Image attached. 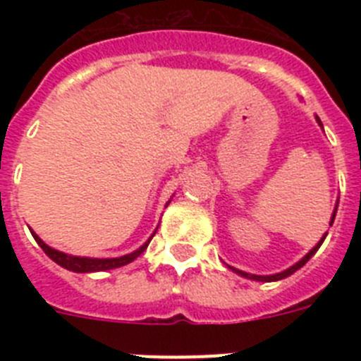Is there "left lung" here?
Returning a JSON list of instances; mask_svg holds the SVG:
<instances>
[{"label": "left lung", "instance_id": "1", "mask_svg": "<svg viewBox=\"0 0 361 361\" xmlns=\"http://www.w3.org/2000/svg\"><path fill=\"white\" fill-rule=\"evenodd\" d=\"M317 123L320 124L322 128H324V124H322V121L318 119V116H317ZM336 209H338V200H336V206H334V212H333V216H331V222H329V226H333V222H334V216H336ZM325 237H327V233H324V237L320 238V240H318V244L314 245V247H312L311 251H309L307 255H305L304 258H300L298 262L296 264H293L291 267H288V269H283V271H280V273H275V275H251V273H245V271H240V269H235V267H231V266H228L229 269L233 271V273H237V275H240V276H244V279H250V280H257V282H276V280H282V279H288V276H291L293 273H295V271H298L300 267H304L305 264L309 262V258L312 257V255L317 253L318 250H320V245H322V242L325 240Z\"/></svg>", "mask_w": 361, "mask_h": 361}]
</instances>
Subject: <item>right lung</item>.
Segmentation results:
<instances>
[{
    "mask_svg": "<svg viewBox=\"0 0 361 361\" xmlns=\"http://www.w3.org/2000/svg\"><path fill=\"white\" fill-rule=\"evenodd\" d=\"M168 204H170V200L166 202V206H168ZM157 228H159V226H157ZM157 228H155V231H157ZM155 231L152 233V237H149L148 240H146L145 244L139 247V250L132 251V253L123 255V257H116V258H92V257H75V255H68V253H63V251L54 250V247H50L49 244H44V242L41 240L39 237H37L36 233L30 229L32 237L36 238V242L39 244L41 250L49 255L54 262L59 264V266L65 267V269L73 271V273H97V271L116 269V267H123V266H126V264L133 262L137 257H141V255L145 253V250L148 247L149 240L153 238Z\"/></svg>",
    "mask_w": 361,
    "mask_h": 361,
    "instance_id": "obj_1",
    "label": "right lung"
}]
</instances>
